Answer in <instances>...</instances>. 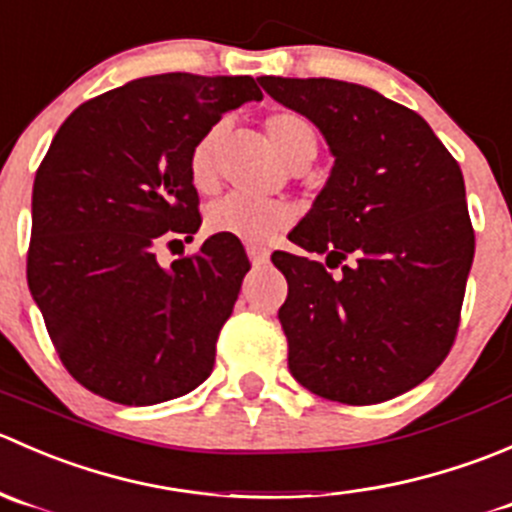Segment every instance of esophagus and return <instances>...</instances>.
I'll list each match as a JSON object with an SVG mask.
<instances>
[{
  "mask_svg": "<svg viewBox=\"0 0 512 512\" xmlns=\"http://www.w3.org/2000/svg\"><path fill=\"white\" fill-rule=\"evenodd\" d=\"M246 254H249L254 266H263V263H268V249H263V246L249 244V246H246Z\"/></svg>",
  "mask_w": 512,
  "mask_h": 512,
  "instance_id": "obj_1",
  "label": "esophagus"
}]
</instances>
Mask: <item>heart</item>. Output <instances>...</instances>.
Returning <instances> with one entry per match:
<instances>
[{"label": "heart", "mask_w": 512, "mask_h": 512, "mask_svg": "<svg viewBox=\"0 0 512 512\" xmlns=\"http://www.w3.org/2000/svg\"><path fill=\"white\" fill-rule=\"evenodd\" d=\"M268 144L288 169H303L318 151V129L298 111H273L263 119ZM224 124H214L199 136L189 154L191 184L206 194L216 186V154H219ZM288 224V211L271 201H254L246 196H226L206 211V229L211 234L236 236L241 241H261Z\"/></svg>", "instance_id": "obj_1"}]
</instances>
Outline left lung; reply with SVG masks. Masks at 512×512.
I'll use <instances>...</instances> for the list:
<instances>
[{"mask_svg": "<svg viewBox=\"0 0 512 512\" xmlns=\"http://www.w3.org/2000/svg\"><path fill=\"white\" fill-rule=\"evenodd\" d=\"M258 82L308 116L336 156L331 179L291 234L326 263L271 256L288 281L278 308L288 368L328 401H391L445 361L460 326L475 234L458 161L421 114L368 86Z\"/></svg>", "mask_w": 512, "mask_h": 512, "instance_id": "1", "label": "left lung"}]
</instances>
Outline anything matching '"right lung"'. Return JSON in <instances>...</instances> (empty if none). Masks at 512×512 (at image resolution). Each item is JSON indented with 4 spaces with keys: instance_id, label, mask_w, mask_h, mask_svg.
I'll return each instance as SVG.
<instances>
[{
    "instance_id": "right-lung-1",
    "label": "right lung",
    "mask_w": 512,
    "mask_h": 512,
    "mask_svg": "<svg viewBox=\"0 0 512 512\" xmlns=\"http://www.w3.org/2000/svg\"><path fill=\"white\" fill-rule=\"evenodd\" d=\"M251 99H263L254 77L156 74L84 101L59 126L34 176L27 281L86 391L154 406L211 376L249 256L226 234L171 268L156 251L199 231L189 154Z\"/></svg>"
}]
</instances>
